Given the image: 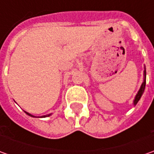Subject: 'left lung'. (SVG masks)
Listing matches in <instances>:
<instances>
[{"label":"left lung","mask_w":154,"mask_h":154,"mask_svg":"<svg viewBox=\"0 0 154 154\" xmlns=\"http://www.w3.org/2000/svg\"><path fill=\"white\" fill-rule=\"evenodd\" d=\"M144 73H143V82H142V84H141V86L140 87L139 91L137 92V94L135 95V97H134V99L133 103L134 105H136V103H138V101L140 100V98H141V96H142V94H143V92H144V90H145V86H146V67L144 68Z\"/></svg>","instance_id":"8db88e82"}]
</instances>
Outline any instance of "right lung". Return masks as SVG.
<instances>
[{"label":"right lung","instance_id":"right-lung-1","mask_svg":"<svg viewBox=\"0 0 154 154\" xmlns=\"http://www.w3.org/2000/svg\"><path fill=\"white\" fill-rule=\"evenodd\" d=\"M26 112V114H27L28 116H32V117H47V116H50L51 114H48V115H45V116H35L32 115V114H30L29 112H26V111H25Z\"/></svg>","mask_w":154,"mask_h":154}]
</instances>
